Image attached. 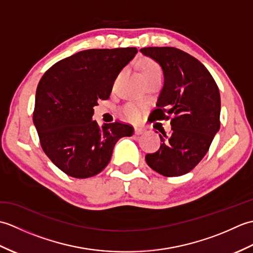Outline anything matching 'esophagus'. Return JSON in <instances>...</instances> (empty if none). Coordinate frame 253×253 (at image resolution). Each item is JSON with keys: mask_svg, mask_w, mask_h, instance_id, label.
<instances>
[{"mask_svg": "<svg viewBox=\"0 0 253 253\" xmlns=\"http://www.w3.org/2000/svg\"><path fill=\"white\" fill-rule=\"evenodd\" d=\"M147 130L143 129V128H140V127H136L135 128V133L136 135H143V133H146Z\"/></svg>", "mask_w": 253, "mask_h": 253, "instance_id": "obj_1", "label": "esophagus"}]
</instances>
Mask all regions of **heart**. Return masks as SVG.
Returning <instances> with one entry per match:
<instances>
[{
    "mask_svg": "<svg viewBox=\"0 0 253 253\" xmlns=\"http://www.w3.org/2000/svg\"><path fill=\"white\" fill-rule=\"evenodd\" d=\"M140 69L144 79L155 76V75H162V68H161V66L157 62L153 60H150V58L144 60L141 63ZM141 111H142V107L136 103H127L121 109L123 117L125 118V120L130 121V122L138 121L141 116Z\"/></svg>",
    "mask_w": 253,
    "mask_h": 253,
    "instance_id": "1",
    "label": "heart"
}]
</instances>
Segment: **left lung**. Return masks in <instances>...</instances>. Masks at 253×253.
Wrapping results in <instances>:
<instances>
[{
	"label": "left lung",
	"mask_w": 253,
	"mask_h": 253,
	"mask_svg": "<svg viewBox=\"0 0 253 253\" xmlns=\"http://www.w3.org/2000/svg\"><path fill=\"white\" fill-rule=\"evenodd\" d=\"M142 54L157 61L164 73V85L151 122L169 120V136L160 135L161 147L148 153L146 162L166 177L189 173L209 151L221 122V96L215 80L201 62L171 46H150Z\"/></svg>",
	"instance_id": "1"
}]
</instances>
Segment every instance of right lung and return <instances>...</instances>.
<instances>
[{
    "label": "right lung",
    "instance_id": "obj_1",
    "mask_svg": "<svg viewBox=\"0 0 253 253\" xmlns=\"http://www.w3.org/2000/svg\"><path fill=\"white\" fill-rule=\"evenodd\" d=\"M137 52L136 47L84 50L55 63L40 79L32 120L42 150L66 175L99 174L118 139L133 133L129 124L100 126L92 115L93 106L110 98L117 75Z\"/></svg>",
    "mask_w": 253,
    "mask_h": 253
}]
</instances>
